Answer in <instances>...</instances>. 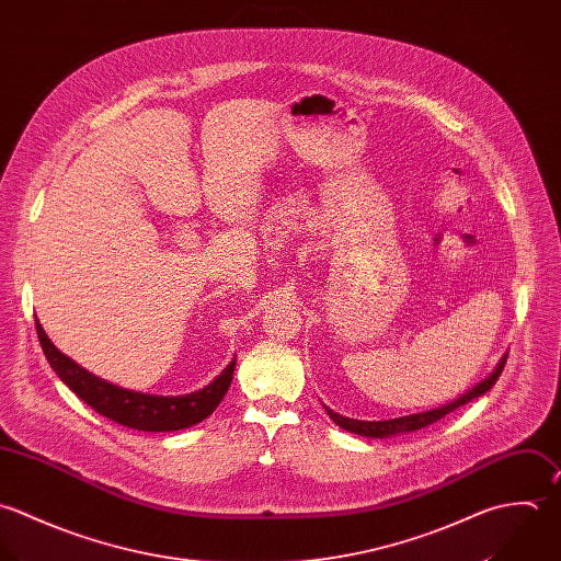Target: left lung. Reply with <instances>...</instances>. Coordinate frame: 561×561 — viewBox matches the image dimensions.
I'll list each match as a JSON object with an SVG mask.
<instances>
[{
	"label": "left lung",
	"instance_id": "1",
	"mask_svg": "<svg viewBox=\"0 0 561 561\" xmlns=\"http://www.w3.org/2000/svg\"><path fill=\"white\" fill-rule=\"evenodd\" d=\"M505 362H507V353L501 357V362L496 364V368L492 373L488 374L483 380H479L474 387H470L468 391H463L459 398H453L450 402L446 404H439V407H433V409H426V411H420V413H409V415H400V417H391V420H355V417H346V415H340L335 413L333 409H327L329 417L342 426L344 431L348 433H355V435H364V437H374V439H387V437H396V435H404V433H413V431H420L437 420H442L444 415L453 413L455 409L468 404L470 400L488 393L492 389V385L499 380V376L505 368Z\"/></svg>",
	"mask_w": 561,
	"mask_h": 561
}]
</instances>
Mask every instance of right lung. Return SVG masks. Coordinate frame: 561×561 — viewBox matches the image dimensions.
<instances>
[{
  "label": "right lung",
  "mask_w": 561,
  "mask_h": 561,
  "mask_svg": "<svg viewBox=\"0 0 561 561\" xmlns=\"http://www.w3.org/2000/svg\"><path fill=\"white\" fill-rule=\"evenodd\" d=\"M34 322H36L41 348L49 366L54 368V373L60 376V380L100 415L137 431L170 433V431L188 428L206 420L226 396L234 373V364H237V359H232L208 385L183 396L144 393L135 389H124L115 382H108L84 370L80 364L62 355L51 344V340L45 335L38 320Z\"/></svg>",
  "instance_id": "1"
}]
</instances>
